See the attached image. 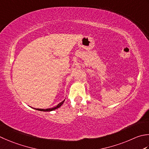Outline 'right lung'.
<instances>
[{
  "instance_id": "obj_1",
  "label": "right lung",
  "mask_w": 149,
  "mask_h": 149,
  "mask_svg": "<svg viewBox=\"0 0 149 149\" xmlns=\"http://www.w3.org/2000/svg\"><path fill=\"white\" fill-rule=\"evenodd\" d=\"M65 101V100H63L62 102H61V103L58 104L56 107H54V108H51V109H36V110H39V111H43V112H50V111H53V110L58 109V108H59L61 105H62V104H63V103H64V101Z\"/></svg>"
}]
</instances>
